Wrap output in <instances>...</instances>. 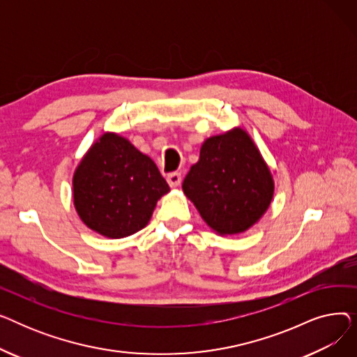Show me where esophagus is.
Returning a JSON list of instances; mask_svg holds the SVG:
<instances>
[{"label": "esophagus", "mask_w": 357, "mask_h": 357, "mask_svg": "<svg viewBox=\"0 0 357 357\" xmlns=\"http://www.w3.org/2000/svg\"><path fill=\"white\" fill-rule=\"evenodd\" d=\"M166 181H167L169 185L172 186V188H175V186H178V185L182 182V176H181L179 172H172V174L167 175Z\"/></svg>", "instance_id": "esophagus-1"}]
</instances>
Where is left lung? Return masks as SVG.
I'll return each instance as SVG.
<instances>
[{"label": "left lung", "mask_w": 357, "mask_h": 357, "mask_svg": "<svg viewBox=\"0 0 357 357\" xmlns=\"http://www.w3.org/2000/svg\"><path fill=\"white\" fill-rule=\"evenodd\" d=\"M182 190L208 226L221 236L250 229L273 197V179L259 149L243 128L213 136L201 146L199 160Z\"/></svg>", "instance_id": "left-lung-1"}]
</instances>
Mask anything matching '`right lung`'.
<instances>
[{"instance_id":"1","label":"right lung","mask_w":357,"mask_h":357,"mask_svg":"<svg viewBox=\"0 0 357 357\" xmlns=\"http://www.w3.org/2000/svg\"><path fill=\"white\" fill-rule=\"evenodd\" d=\"M169 185L158 166L127 139L105 133L91 146L73 175V204L86 226L121 238L149 222Z\"/></svg>"}]
</instances>
